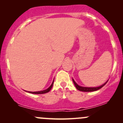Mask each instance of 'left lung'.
<instances>
[{"label":"left lung","instance_id":"8db88e82","mask_svg":"<svg viewBox=\"0 0 123 123\" xmlns=\"http://www.w3.org/2000/svg\"><path fill=\"white\" fill-rule=\"evenodd\" d=\"M73 80V83H74V86H75L76 88L78 90H79V91H83V92H91V91H97V90H99L100 88H102V87H104V86L106 84L107 82H108V81L106 82L105 84H102V86H99V87H81V86H79L78 84H77V83H76L75 81H74V80Z\"/></svg>","mask_w":123,"mask_h":123}]
</instances>
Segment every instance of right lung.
I'll use <instances>...</instances> for the list:
<instances>
[{
	"label": "right lung",
	"instance_id": "add662e5",
	"mask_svg": "<svg viewBox=\"0 0 123 123\" xmlns=\"http://www.w3.org/2000/svg\"><path fill=\"white\" fill-rule=\"evenodd\" d=\"M53 83H54V80H53V83H52L51 85L50 86V87H49V88H48L47 89H46V90H43V91H37V92H31V91H28V92L31 93V94H45V93H47V92H49V91H50L51 89V88H52V87H53ZM26 92H28V91H26Z\"/></svg>",
	"mask_w": 123,
	"mask_h": 123
}]
</instances>
